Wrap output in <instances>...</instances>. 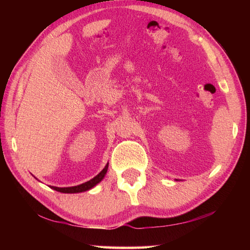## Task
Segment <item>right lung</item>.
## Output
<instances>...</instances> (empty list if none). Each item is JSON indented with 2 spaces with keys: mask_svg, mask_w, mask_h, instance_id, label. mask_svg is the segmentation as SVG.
Masks as SVG:
<instances>
[{
  "mask_svg": "<svg viewBox=\"0 0 250 250\" xmlns=\"http://www.w3.org/2000/svg\"><path fill=\"white\" fill-rule=\"evenodd\" d=\"M107 168H108V163L106 164L105 167L101 171L97 176L93 177L92 179H90L89 182L83 183L82 185H78V186H74V187H64V188H59V187H54V186H49L51 189H54L56 191H59V192L62 193H78V192H83V191H87L90 190L91 188H93L95 185H98L101 180H102L105 176L106 172H107Z\"/></svg>",
  "mask_w": 250,
  "mask_h": 250,
  "instance_id": "right-lung-1",
  "label": "right lung"
}]
</instances>
